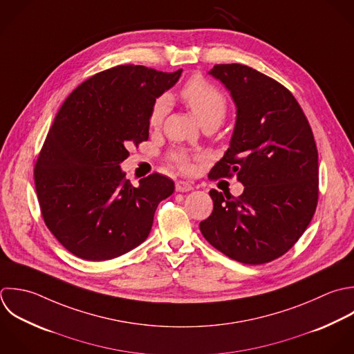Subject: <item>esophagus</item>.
Listing matches in <instances>:
<instances>
[{
	"instance_id": "obj_1",
	"label": "esophagus",
	"mask_w": 354,
	"mask_h": 354,
	"mask_svg": "<svg viewBox=\"0 0 354 354\" xmlns=\"http://www.w3.org/2000/svg\"><path fill=\"white\" fill-rule=\"evenodd\" d=\"M175 189H176V192H179V193H186V192L193 190V186H192V183H189V182H186V180H176Z\"/></svg>"
}]
</instances>
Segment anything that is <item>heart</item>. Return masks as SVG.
I'll return each instance as SVG.
<instances>
[{
  "label": "heart",
  "instance_id": "obj_1",
  "mask_svg": "<svg viewBox=\"0 0 354 354\" xmlns=\"http://www.w3.org/2000/svg\"><path fill=\"white\" fill-rule=\"evenodd\" d=\"M182 100L189 106L193 114L198 118L203 125L214 124L219 125L227 111L226 96L212 84H209L201 75L192 77L180 89ZM169 109V102L165 96L158 97L149 115V124L151 128H158L164 121ZM204 154H190L185 150H174L171 160L182 171H190L193 168V160H203Z\"/></svg>",
  "mask_w": 354,
  "mask_h": 354
}]
</instances>
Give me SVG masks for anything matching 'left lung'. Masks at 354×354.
I'll return each mask as SVG.
<instances>
[{"mask_svg": "<svg viewBox=\"0 0 354 354\" xmlns=\"http://www.w3.org/2000/svg\"><path fill=\"white\" fill-rule=\"evenodd\" d=\"M209 74L237 107L230 147L211 179L237 176L239 197L212 189V214L200 223L205 240L226 257L262 265L284 255L309 226L319 198V153L294 95L276 80L239 64Z\"/></svg>", "mask_w": 354, "mask_h": 354, "instance_id": "left-lung-1", "label": "left lung"}]
</instances>
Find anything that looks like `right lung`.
<instances>
[{
  "label": "right lung",
  "instance_id": "1",
  "mask_svg": "<svg viewBox=\"0 0 354 354\" xmlns=\"http://www.w3.org/2000/svg\"><path fill=\"white\" fill-rule=\"evenodd\" d=\"M180 74L117 66L78 85L57 111L34 183L46 227L73 255L107 261L147 239L158 204L175 185L153 174L135 187L120 164L129 146L149 139L150 110Z\"/></svg>",
  "mask_w": 354,
  "mask_h": 354
}]
</instances>
